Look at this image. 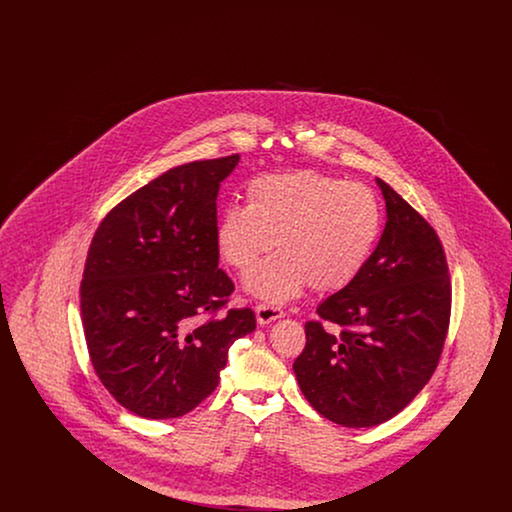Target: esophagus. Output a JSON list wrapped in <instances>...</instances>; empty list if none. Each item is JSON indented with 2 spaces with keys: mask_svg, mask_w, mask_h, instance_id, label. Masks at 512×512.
Returning <instances> with one entry per match:
<instances>
[{
  "mask_svg": "<svg viewBox=\"0 0 512 512\" xmlns=\"http://www.w3.org/2000/svg\"><path fill=\"white\" fill-rule=\"evenodd\" d=\"M255 313H257V322L259 324H268L276 318L284 317V309L278 307V305H270V303H259L255 307Z\"/></svg>",
  "mask_w": 512,
  "mask_h": 512,
  "instance_id": "1",
  "label": "esophagus"
}]
</instances>
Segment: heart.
I'll list each match as a JSON object with an SVG mask.
<instances>
[{"label": "heart", "instance_id": "b5f03b06", "mask_svg": "<svg viewBox=\"0 0 512 512\" xmlns=\"http://www.w3.org/2000/svg\"><path fill=\"white\" fill-rule=\"evenodd\" d=\"M247 205L220 215L217 244L230 267L247 270L249 292L284 301L309 284L315 292L347 286L365 267L382 226L380 201L361 182L318 171L263 174L245 188Z\"/></svg>", "mask_w": 512, "mask_h": 512}]
</instances>
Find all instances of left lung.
I'll return each instance as SVG.
<instances>
[{"label": "left lung", "mask_w": 512, "mask_h": 512, "mask_svg": "<svg viewBox=\"0 0 512 512\" xmlns=\"http://www.w3.org/2000/svg\"><path fill=\"white\" fill-rule=\"evenodd\" d=\"M376 182L388 211L384 234L361 272L318 305L293 363L305 399L347 428L382 424L413 401L438 366L451 317L436 230L390 184Z\"/></svg>", "instance_id": "left-lung-1"}]
</instances>
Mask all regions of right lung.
Returning a JSON list of instances; mask_svg holds the SVG:
<instances>
[{
    "mask_svg": "<svg viewBox=\"0 0 512 512\" xmlns=\"http://www.w3.org/2000/svg\"><path fill=\"white\" fill-rule=\"evenodd\" d=\"M238 161L163 172L94 234L80 284L84 336L101 384L130 413H190L219 386L230 345L255 330L247 307L220 315L234 282L219 268L217 195Z\"/></svg>",
    "mask_w": 512,
    "mask_h": 512,
    "instance_id": "obj_1",
    "label": "right lung"
}]
</instances>
